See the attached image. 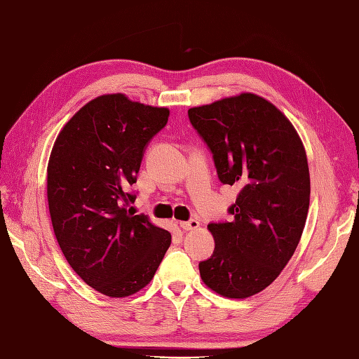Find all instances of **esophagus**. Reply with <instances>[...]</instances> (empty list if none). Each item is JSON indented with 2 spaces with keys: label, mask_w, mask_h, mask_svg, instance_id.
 Returning a JSON list of instances; mask_svg holds the SVG:
<instances>
[{
  "label": "esophagus",
  "mask_w": 359,
  "mask_h": 359,
  "mask_svg": "<svg viewBox=\"0 0 359 359\" xmlns=\"http://www.w3.org/2000/svg\"><path fill=\"white\" fill-rule=\"evenodd\" d=\"M180 228L182 231H195L200 228V222L198 220H189V222H178Z\"/></svg>",
  "instance_id": "1"
}]
</instances>
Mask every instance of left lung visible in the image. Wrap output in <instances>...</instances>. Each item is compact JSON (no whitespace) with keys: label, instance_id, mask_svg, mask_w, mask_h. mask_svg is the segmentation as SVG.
Instances as JSON below:
<instances>
[{"label":"left lung","instance_id":"1","mask_svg":"<svg viewBox=\"0 0 359 359\" xmlns=\"http://www.w3.org/2000/svg\"><path fill=\"white\" fill-rule=\"evenodd\" d=\"M214 155L223 184L238 186L229 223H210L212 257L200 263L208 288L246 299L269 287L294 254L310 206V172L301 136L265 97L240 93L189 109Z\"/></svg>","mask_w":359,"mask_h":359}]
</instances>
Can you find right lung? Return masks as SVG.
Listing matches in <instances>:
<instances>
[{
	"mask_svg": "<svg viewBox=\"0 0 359 359\" xmlns=\"http://www.w3.org/2000/svg\"><path fill=\"white\" fill-rule=\"evenodd\" d=\"M169 108L126 94L85 104L58 133L48 163V204L60 250L76 274L108 297L147 287L172 233L135 215L130 186Z\"/></svg>",
	"mask_w": 359,
	"mask_h": 359,
	"instance_id": "1",
	"label": "right lung"
}]
</instances>
